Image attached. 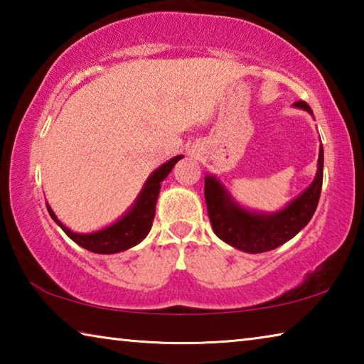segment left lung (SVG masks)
<instances>
[{
  "instance_id": "8db88e82",
  "label": "left lung",
  "mask_w": 364,
  "mask_h": 364,
  "mask_svg": "<svg viewBox=\"0 0 364 364\" xmlns=\"http://www.w3.org/2000/svg\"><path fill=\"white\" fill-rule=\"evenodd\" d=\"M294 107L313 115L305 101L294 102ZM323 165L324 152L323 146H319L315 180L286 207L273 213L242 207L217 176L207 175L204 193L213 232L231 247L247 254H262L279 247L304 230L315 213L323 186Z\"/></svg>"
}]
</instances>
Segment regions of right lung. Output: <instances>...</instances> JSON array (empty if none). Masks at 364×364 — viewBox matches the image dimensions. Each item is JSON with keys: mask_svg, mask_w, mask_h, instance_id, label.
<instances>
[{"mask_svg": "<svg viewBox=\"0 0 364 364\" xmlns=\"http://www.w3.org/2000/svg\"><path fill=\"white\" fill-rule=\"evenodd\" d=\"M183 159V156H176L170 159L168 162L160 165L157 170H154L147 178L143 189L138 194L136 199L132 204V207L122 215V217L114 221L112 225L102 228L100 231L93 232H73L67 228L63 221L58 220L56 213L53 208L46 204L48 212L51 218L56 221L67 236H69L73 242H77L80 247H83L95 254H117V252H123L138 245L143 239L149 234L154 221V215H156V204L160 193V183L168 176L171 168L175 167L178 160Z\"/></svg>", "mask_w": 364, "mask_h": 364, "instance_id": "right-lung-1", "label": "right lung"}]
</instances>
